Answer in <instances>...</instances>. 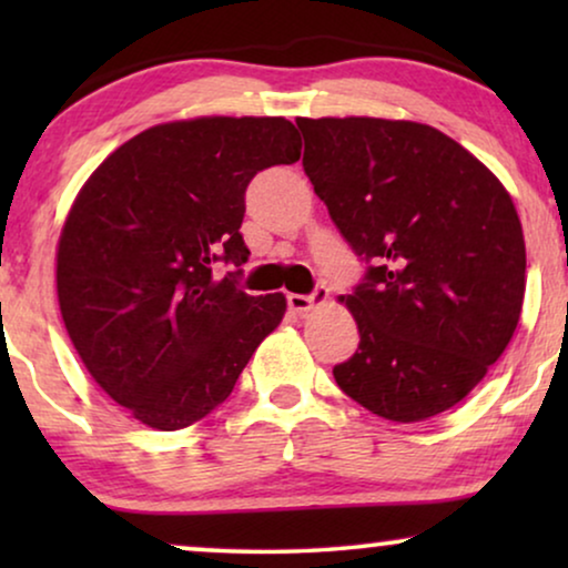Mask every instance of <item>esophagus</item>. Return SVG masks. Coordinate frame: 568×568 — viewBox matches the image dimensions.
<instances>
[{
	"label": "esophagus",
	"instance_id": "esophagus-1",
	"mask_svg": "<svg viewBox=\"0 0 568 568\" xmlns=\"http://www.w3.org/2000/svg\"><path fill=\"white\" fill-rule=\"evenodd\" d=\"M325 300H328V286L323 284H317L313 294H290V297H286L294 313H310L313 307H321Z\"/></svg>",
	"mask_w": 568,
	"mask_h": 568
}]
</instances>
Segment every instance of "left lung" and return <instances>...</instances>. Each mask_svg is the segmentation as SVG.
<instances>
[{
    "mask_svg": "<svg viewBox=\"0 0 568 568\" xmlns=\"http://www.w3.org/2000/svg\"><path fill=\"white\" fill-rule=\"evenodd\" d=\"M297 126L305 175L367 263L341 297L359 348L333 377L387 422L453 408L504 354L523 313L525 237L507 189L426 123L348 115Z\"/></svg>",
    "mask_w": 568,
    "mask_h": 568,
    "instance_id": "1",
    "label": "left lung"
}]
</instances>
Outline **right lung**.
<instances>
[{"mask_svg":"<svg viewBox=\"0 0 568 568\" xmlns=\"http://www.w3.org/2000/svg\"><path fill=\"white\" fill-rule=\"evenodd\" d=\"M300 154L286 119L160 123L77 193L57 253L61 317L92 379L142 424L175 432L212 414L282 323L284 294L253 297L240 268H212L251 255L240 224L253 175Z\"/></svg>","mask_w":568,"mask_h":568,"instance_id":"obj_1","label":"right lung"}]
</instances>
